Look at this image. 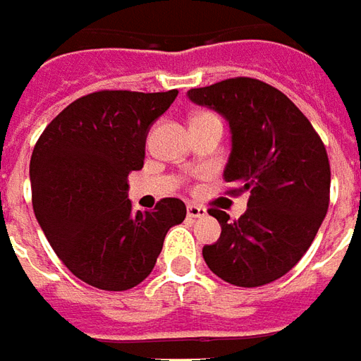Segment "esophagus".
<instances>
[{
  "label": "esophagus",
  "mask_w": 361,
  "mask_h": 361,
  "mask_svg": "<svg viewBox=\"0 0 361 361\" xmlns=\"http://www.w3.org/2000/svg\"><path fill=\"white\" fill-rule=\"evenodd\" d=\"M186 214H188L190 219H204V216H207V209L200 207V204H188V207H186Z\"/></svg>",
  "instance_id": "34e87169"
}]
</instances>
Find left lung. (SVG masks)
Wrapping results in <instances>:
<instances>
[{
    "mask_svg": "<svg viewBox=\"0 0 361 361\" xmlns=\"http://www.w3.org/2000/svg\"><path fill=\"white\" fill-rule=\"evenodd\" d=\"M197 105L224 115L232 151L224 180L228 195L250 192L240 219L210 209L220 238L202 248L209 268L243 288L270 284L310 248L330 204V161L320 135L276 87L234 77L188 91Z\"/></svg>",
    "mask_w": 361,
    "mask_h": 361,
    "instance_id": "left-lung-1",
    "label": "left lung"
}]
</instances>
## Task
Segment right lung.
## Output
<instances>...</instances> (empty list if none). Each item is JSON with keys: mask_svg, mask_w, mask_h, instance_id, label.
<instances>
[{"mask_svg": "<svg viewBox=\"0 0 361 361\" xmlns=\"http://www.w3.org/2000/svg\"><path fill=\"white\" fill-rule=\"evenodd\" d=\"M178 91H95L63 109L29 163L33 210L61 262L89 286L121 292L154 268L186 207L161 198L133 212L127 176L145 163L147 133Z\"/></svg>", "mask_w": 361, "mask_h": 361, "instance_id": "1", "label": "right lung"}]
</instances>
